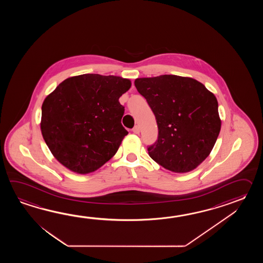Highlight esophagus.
<instances>
[{
    "instance_id": "esophagus-1",
    "label": "esophagus",
    "mask_w": 263,
    "mask_h": 263,
    "mask_svg": "<svg viewBox=\"0 0 263 263\" xmlns=\"http://www.w3.org/2000/svg\"><path fill=\"white\" fill-rule=\"evenodd\" d=\"M133 132H134V134H138L140 133V128L138 125H136V126H134V129H133Z\"/></svg>"
}]
</instances>
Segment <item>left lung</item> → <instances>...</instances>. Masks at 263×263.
<instances>
[{
    "label": "left lung",
    "mask_w": 263,
    "mask_h": 263,
    "mask_svg": "<svg viewBox=\"0 0 263 263\" xmlns=\"http://www.w3.org/2000/svg\"><path fill=\"white\" fill-rule=\"evenodd\" d=\"M158 125V140L147 147L152 160L176 173L197 167L213 151L221 129L218 102L195 79L161 75L134 81Z\"/></svg>",
    "instance_id": "1"
}]
</instances>
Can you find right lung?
<instances>
[{"label":"right lung","instance_id":"obj_1","mask_svg":"<svg viewBox=\"0 0 263 263\" xmlns=\"http://www.w3.org/2000/svg\"><path fill=\"white\" fill-rule=\"evenodd\" d=\"M129 79L100 74L67 78L42 104L41 133L58 162L73 172H94L118 151L128 134L119 98Z\"/></svg>","mask_w":263,"mask_h":263}]
</instances>
